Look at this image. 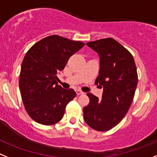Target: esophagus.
Wrapping results in <instances>:
<instances>
[{"mask_svg": "<svg viewBox=\"0 0 157 157\" xmlns=\"http://www.w3.org/2000/svg\"><path fill=\"white\" fill-rule=\"evenodd\" d=\"M76 94H77L78 95H82V94H84V92H82V91L79 90V89H77V90H76Z\"/></svg>", "mask_w": 157, "mask_h": 157, "instance_id": "obj_1", "label": "esophagus"}]
</instances>
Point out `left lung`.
<instances>
[{
    "instance_id": "8db88e82",
    "label": "left lung",
    "mask_w": 157,
    "mask_h": 157,
    "mask_svg": "<svg viewBox=\"0 0 157 157\" xmlns=\"http://www.w3.org/2000/svg\"><path fill=\"white\" fill-rule=\"evenodd\" d=\"M100 59L95 84L103 88L102 99L87 93L89 103L84 107V119L92 129L108 131L126 116L133 99L138 75L132 55L111 38L86 43Z\"/></svg>"
}]
</instances>
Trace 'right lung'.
Listing matches in <instances>:
<instances>
[{"label": "right lung", "instance_id": "add662e5", "mask_svg": "<svg viewBox=\"0 0 157 157\" xmlns=\"http://www.w3.org/2000/svg\"><path fill=\"white\" fill-rule=\"evenodd\" d=\"M84 45L82 41L51 35L28 51L21 64L19 88L25 109L33 120L50 126L62 119L76 92L59 86L57 74Z\"/></svg>", "mask_w": 157, "mask_h": 157}]
</instances>
